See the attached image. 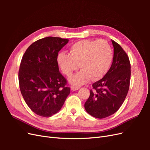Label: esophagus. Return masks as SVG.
Instances as JSON below:
<instances>
[{"mask_svg":"<svg viewBox=\"0 0 150 150\" xmlns=\"http://www.w3.org/2000/svg\"><path fill=\"white\" fill-rule=\"evenodd\" d=\"M71 90L73 91H76V90H78V89H79V87H77V86H71Z\"/></svg>","mask_w":150,"mask_h":150,"instance_id":"obj_1","label":"esophagus"}]
</instances>
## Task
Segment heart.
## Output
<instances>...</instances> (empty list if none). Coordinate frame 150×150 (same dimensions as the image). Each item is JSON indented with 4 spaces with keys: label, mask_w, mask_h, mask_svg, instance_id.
I'll list each match as a JSON object with an SVG mask.
<instances>
[{
    "label": "heart",
    "mask_w": 150,
    "mask_h": 150,
    "mask_svg": "<svg viewBox=\"0 0 150 150\" xmlns=\"http://www.w3.org/2000/svg\"><path fill=\"white\" fill-rule=\"evenodd\" d=\"M113 57L111 47L104 40H83L71 47L69 54L59 53L57 61L63 73L71 76L78 69L81 70L69 79L71 83L83 85L92 78L93 81L101 78L111 66Z\"/></svg>",
    "instance_id": "b5f03b06"
}]
</instances>
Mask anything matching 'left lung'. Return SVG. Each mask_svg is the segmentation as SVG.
<instances>
[{
    "label": "left lung",
    "mask_w": 150,
    "mask_h": 150,
    "mask_svg": "<svg viewBox=\"0 0 150 150\" xmlns=\"http://www.w3.org/2000/svg\"><path fill=\"white\" fill-rule=\"evenodd\" d=\"M114 56L110 69L103 78L93 84L84 104L88 113L102 119L119 110L128 94L131 77L128 56L119 44L112 40Z\"/></svg>",
    "instance_id": "obj_1"
}]
</instances>
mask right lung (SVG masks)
<instances>
[{
  "instance_id": "add662e5",
  "label": "right lung",
  "mask_w": 150,
  "mask_h": 150,
  "mask_svg": "<svg viewBox=\"0 0 150 150\" xmlns=\"http://www.w3.org/2000/svg\"><path fill=\"white\" fill-rule=\"evenodd\" d=\"M68 39L47 37L36 40L27 49L19 70L21 94L36 115L50 117L64 104L70 93L66 79L59 71V51Z\"/></svg>"
}]
</instances>
